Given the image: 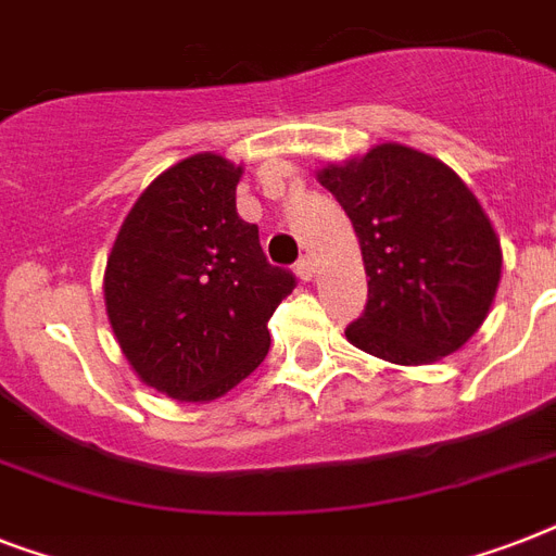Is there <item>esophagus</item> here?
I'll return each mask as SVG.
<instances>
[{
    "label": "esophagus",
    "instance_id": "1",
    "mask_svg": "<svg viewBox=\"0 0 556 556\" xmlns=\"http://www.w3.org/2000/svg\"><path fill=\"white\" fill-rule=\"evenodd\" d=\"M296 277L303 279V282H308V279L314 277V260H312V256H303V260L296 262Z\"/></svg>",
    "mask_w": 556,
    "mask_h": 556
}]
</instances>
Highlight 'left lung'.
Instances as JSON below:
<instances>
[{
  "instance_id": "obj_1",
  "label": "left lung",
  "mask_w": 556,
  "mask_h": 556,
  "mask_svg": "<svg viewBox=\"0 0 556 556\" xmlns=\"http://www.w3.org/2000/svg\"><path fill=\"white\" fill-rule=\"evenodd\" d=\"M317 181L352 218L369 277L349 343L397 366L432 364L465 346L502 277L500 236L470 187L404 143L326 164Z\"/></svg>"
}]
</instances>
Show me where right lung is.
<instances>
[{"label": "right lung", "instance_id": "right-lung-1", "mask_svg": "<svg viewBox=\"0 0 556 556\" xmlns=\"http://www.w3.org/2000/svg\"><path fill=\"white\" fill-rule=\"evenodd\" d=\"M239 178L216 152L173 164L138 195L106 260L121 352L147 387L187 404L222 397L265 361L270 314L296 286L236 213Z\"/></svg>", "mask_w": 556, "mask_h": 556}]
</instances>
